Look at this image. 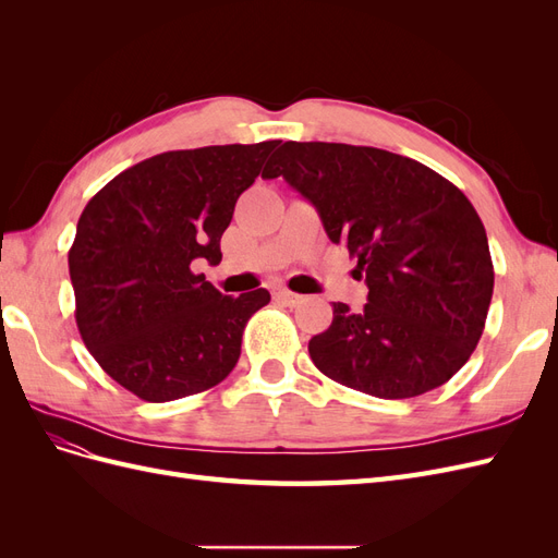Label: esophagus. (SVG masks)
<instances>
[{
    "mask_svg": "<svg viewBox=\"0 0 558 558\" xmlns=\"http://www.w3.org/2000/svg\"><path fill=\"white\" fill-rule=\"evenodd\" d=\"M275 295H277V300H281L283 305H289V307H295V305H300V302H302V295H298L293 291H286V289H279Z\"/></svg>",
    "mask_w": 558,
    "mask_h": 558,
    "instance_id": "esophagus-1",
    "label": "esophagus"
}]
</instances>
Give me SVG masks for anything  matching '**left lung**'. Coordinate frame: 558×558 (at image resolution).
<instances>
[{"label":"left lung","mask_w":558,"mask_h":558,"mask_svg":"<svg viewBox=\"0 0 558 558\" xmlns=\"http://www.w3.org/2000/svg\"><path fill=\"white\" fill-rule=\"evenodd\" d=\"M316 207L367 283V305L332 302L310 340L314 365L367 396L414 398L475 351L494 295L486 230L470 199L430 167L373 146L286 142L265 167Z\"/></svg>","instance_id":"left-lung-1"}]
</instances>
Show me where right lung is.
I'll use <instances>...</instances> for the list:
<instances>
[{"instance_id":"1","label":"right lung","mask_w":558,"mask_h":558,"mask_svg":"<svg viewBox=\"0 0 558 558\" xmlns=\"http://www.w3.org/2000/svg\"><path fill=\"white\" fill-rule=\"evenodd\" d=\"M279 142L167 150L113 177L70 248L76 326L105 373L146 402L195 396L238 365L265 289L218 293L199 260L223 258L238 197Z\"/></svg>"}]
</instances>
